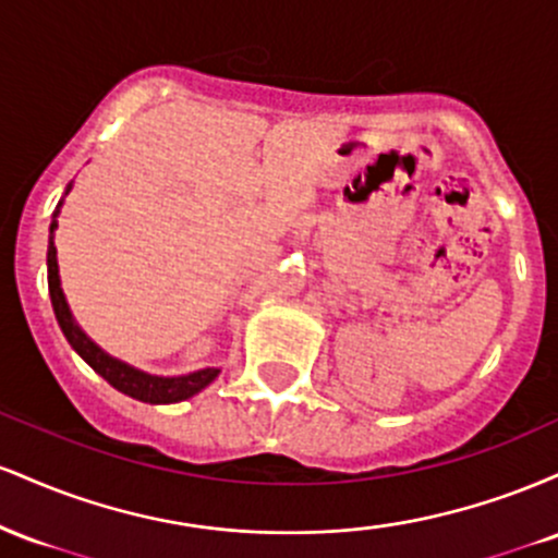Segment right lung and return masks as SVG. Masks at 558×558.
I'll list each match as a JSON object with an SVG mask.
<instances>
[{
  "mask_svg": "<svg viewBox=\"0 0 558 558\" xmlns=\"http://www.w3.org/2000/svg\"><path fill=\"white\" fill-rule=\"evenodd\" d=\"M73 189V183H68L65 196ZM65 196L57 202V209L49 222V248H47V280H49V299H52V310L57 323H60L62 332H65L68 343L73 345L75 354L81 356L96 375L105 377L112 388H118L120 393L131 396V399L144 401V403H178L196 396L198 390H204L209 383L220 375V367H204L189 375H151L144 369L133 367L118 356L107 354L99 343H94L92 338L83 332V328L75 323L73 312H70L65 293H62L60 283V265H57V246H54V230H57V217H60Z\"/></svg>",
  "mask_w": 558,
  "mask_h": 558,
  "instance_id": "add662e5",
  "label": "right lung"
}]
</instances>
